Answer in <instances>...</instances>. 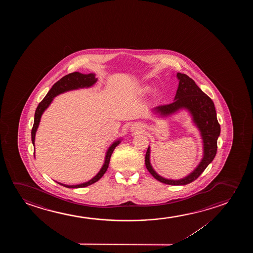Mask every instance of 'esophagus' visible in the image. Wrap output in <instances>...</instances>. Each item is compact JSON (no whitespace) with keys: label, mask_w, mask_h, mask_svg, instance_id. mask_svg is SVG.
<instances>
[{"label":"esophagus","mask_w":253,"mask_h":253,"mask_svg":"<svg viewBox=\"0 0 253 253\" xmlns=\"http://www.w3.org/2000/svg\"><path fill=\"white\" fill-rule=\"evenodd\" d=\"M134 129H136V128H138V125H135V127H133Z\"/></svg>","instance_id":"1"}]
</instances>
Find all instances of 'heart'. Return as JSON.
<instances>
[{"label":"heart","instance_id":"1","mask_svg":"<svg viewBox=\"0 0 253 253\" xmlns=\"http://www.w3.org/2000/svg\"><path fill=\"white\" fill-rule=\"evenodd\" d=\"M143 90H144V91H147V90H149V89H148V88L146 87V88H144V89H143Z\"/></svg>","mask_w":253,"mask_h":253}]
</instances>
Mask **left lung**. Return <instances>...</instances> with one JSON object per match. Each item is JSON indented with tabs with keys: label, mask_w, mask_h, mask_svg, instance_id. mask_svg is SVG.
<instances>
[{
	"label": "left lung",
	"mask_w": 253,
	"mask_h": 253,
	"mask_svg": "<svg viewBox=\"0 0 253 253\" xmlns=\"http://www.w3.org/2000/svg\"><path fill=\"white\" fill-rule=\"evenodd\" d=\"M177 78L180 80L177 89L174 101L169 104L159 105L154 109L156 113L168 115L178 111L180 108H187L189 110L194 121L200 128L204 142V157L193 173L181 180H173L164 179L156 173L149 163V148L147 149L145 156V165L149 173L154 178L163 183L180 186L187 185L196 180L204 172L207 167L214 159L217 153V141L220 134V125L217 119L214 104L207 94L204 93L198 86L194 80L183 74L177 73Z\"/></svg>",
	"instance_id": "obj_1"
}]
</instances>
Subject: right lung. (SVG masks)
<instances>
[{"label":"right lung","instance_id":"add662e5","mask_svg":"<svg viewBox=\"0 0 253 253\" xmlns=\"http://www.w3.org/2000/svg\"><path fill=\"white\" fill-rule=\"evenodd\" d=\"M97 81V79H95V75L94 74H82L80 73H70L68 75H66L63 77L62 79H60L59 81H57L52 88L50 89L48 93L45 95V97L43 98V100L39 104L38 107L35 111V122H34V125L32 128L31 135H32V142L33 144H35V133L38 128L39 124H40V120L42 118V115L46 108L48 107L49 104H51L52 98L59 95V94L65 92L66 90H73V89H78V88H82V87H89L92 85L95 82ZM119 141L115 142L110 147V149H108L107 154L105 156V162H104V166L101 169L99 173H97L96 176L94 177L93 179L87 181L85 183L80 184V185H73V186H69V185H64V184L58 183L59 185H62L64 187H68V188H80V187H87L90 186L91 184L97 182V180H99L102 176L104 175V173L106 172L108 167H109V163H110V160H111V156L112 153L114 151L115 148L119 144Z\"/></svg>","mask_w":253,"mask_h":253}]
</instances>
